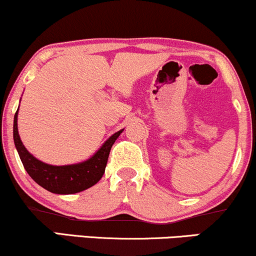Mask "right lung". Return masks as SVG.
<instances>
[{"mask_svg": "<svg viewBox=\"0 0 256 256\" xmlns=\"http://www.w3.org/2000/svg\"><path fill=\"white\" fill-rule=\"evenodd\" d=\"M18 111L14 117V143L26 171L38 186L53 194L70 195L93 186L105 172L112 145L124 130L112 134L90 160L70 166H50L29 154L22 144L18 130Z\"/></svg>", "mask_w": 256, "mask_h": 256, "instance_id": "1", "label": "right lung"}]
</instances>
